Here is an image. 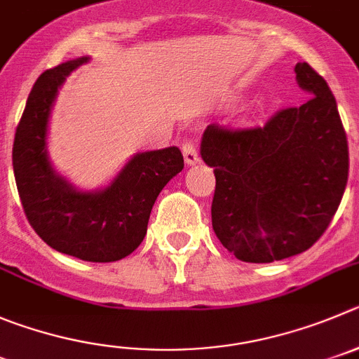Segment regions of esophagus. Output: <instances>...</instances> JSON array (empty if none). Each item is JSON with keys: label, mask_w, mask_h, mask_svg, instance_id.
Here are the masks:
<instances>
[{"label": "esophagus", "mask_w": 359, "mask_h": 359, "mask_svg": "<svg viewBox=\"0 0 359 359\" xmlns=\"http://www.w3.org/2000/svg\"><path fill=\"white\" fill-rule=\"evenodd\" d=\"M182 154H184V161H186L187 164H195L200 161L198 149H196L195 142H191V140H186V142H184Z\"/></svg>", "instance_id": "1"}]
</instances>
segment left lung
<instances>
[{
	"label": "left lung",
	"instance_id": "1",
	"mask_svg": "<svg viewBox=\"0 0 359 359\" xmlns=\"http://www.w3.org/2000/svg\"><path fill=\"white\" fill-rule=\"evenodd\" d=\"M310 93L264 126L210 123L202 159L214 168L212 229L236 259L269 264L299 255L320 239L349 175V147L337 100L319 72L297 63Z\"/></svg>",
	"mask_w": 359,
	"mask_h": 359
}]
</instances>
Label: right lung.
I'll return each mask as SVG.
<instances>
[{"mask_svg": "<svg viewBox=\"0 0 359 359\" xmlns=\"http://www.w3.org/2000/svg\"><path fill=\"white\" fill-rule=\"evenodd\" d=\"M86 60L53 67L35 81L15 129L13 175L26 219L43 243L88 262H115L142 244L154 202L182 172L184 157L177 147L138 154L99 193H79L56 175L46 152L49 111L60 85Z\"/></svg>", "mask_w": 359, "mask_h": 359, "instance_id": "obj_1", "label": "right lung"}]
</instances>
